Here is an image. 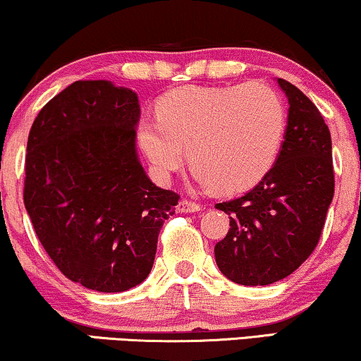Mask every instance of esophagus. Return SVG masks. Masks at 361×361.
<instances>
[{"mask_svg":"<svg viewBox=\"0 0 361 361\" xmlns=\"http://www.w3.org/2000/svg\"><path fill=\"white\" fill-rule=\"evenodd\" d=\"M176 210L179 213H193V212H200L202 207L198 205V203H193L189 200H180L179 203H177Z\"/></svg>","mask_w":361,"mask_h":361,"instance_id":"obj_1","label":"esophagus"}]
</instances>
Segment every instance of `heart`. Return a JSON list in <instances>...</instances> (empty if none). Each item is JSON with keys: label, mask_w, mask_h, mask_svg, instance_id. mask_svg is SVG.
<instances>
[{"label": "heart", "mask_w": 361, "mask_h": 361, "mask_svg": "<svg viewBox=\"0 0 361 361\" xmlns=\"http://www.w3.org/2000/svg\"><path fill=\"white\" fill-rule=\"evenodd\" d=\"M142 118L138 143L159 176L182 164L184 148L202 184L223 193L252 189L274 168L283 140L281 97L262 82L229 87H180Z\"/></svg>", "instance_id": "obj_1"}]
</instances>
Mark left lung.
I'll return each instance as SVG.
<instances>
[{
    "label": "left lung",
    "mask_w": 361,
    "mask_h": 361,
    "mask_svg": "<svg viewBox=\"0 0 361 361\" xmlns=\"http://www.w3.org/2000/svg\"><path fill=\"white\" fill-rule=\"evenodd\" d=\"M276 82L290 104L279 158L252 190L215 205L231 226L215 245L216 265L245 286L275 283L310 257L334 197L329 127L296 86L281 78Z\"/></svg>",
    "instance_id": "obj_1"
}]
</instances>
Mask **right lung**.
<instances>
[{"label": "right lung", "mask_w": 361, "mask_h": 361, "mask_svg": "<svg viewBox=\"0 0 361 361\" xmlns=\"http://www.w3.org/2000/svg\"><path fill=\"white\" fill-rule=\"evenodd\" d=\"M138 122L137 92L76 81L45 104L27 140L24 205L35 234L66 279L102 293L149 275L179 202L146 176Z\"/></svg>", "instance_id": "1"}]
</instances>
